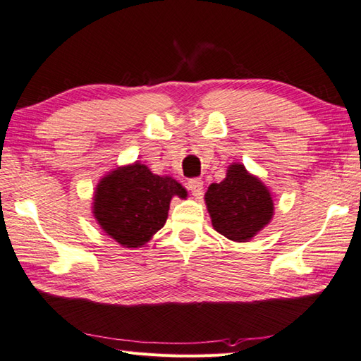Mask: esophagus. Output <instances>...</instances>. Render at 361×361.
I'll return each instance as SVG.
<instances>
[{
  "label": "esophagus",
  "mask_w": 361,
  "mask_h": 361,
  "mask_svg": "<svg viewBox=\"0 0 361 361\" xmlns=\"http://www.w3.org/2000/svg\"><path fill=\"white\" fill-rule=\"evenodd\" d=\"M188 188L191 190V193L195 196H200L202 193V188H204V182L200 178H193L188 180Z\"/></svg>",
  "instance_id": "esophagus-1"
}]
</instances>
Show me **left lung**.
Returning <instances> with one entry per match:
<instances>
[{"label":"left lung","mask_w":361,"mask_h":361,"mask_svg":"<svg viewBox=\"0 0 361 361\" xmlns=\"http://www.w3.org/2000/svg\"><path fill=\"white\" fill-rule=\"evenodd\" d=\"M212 226L232 241H247L273 218L269 190L243 165H231L223 182L212 183L205 193Z\"/></svg>","instance_id":"left-lung-1"}]
</instances>
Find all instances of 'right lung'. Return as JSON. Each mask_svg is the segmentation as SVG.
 Instances as JSON below:
<instances>
[{"label": "right lung", "mask_w": 361, "mask_h": 361, "mask_svg": "<svg viewBox=\"0 0 361 361\" xmlns=\"http://www.w3.org/2000/svg\"><path fill=\"white\" fill-rule=\"evenodd\" d=\"M173 196L187 191L170 176L134 164L106 176L94 191L93 215L107 235L126 247H140L164 227Z\"/></svg>", "instance_id": "add662e5"}]
</instances>
